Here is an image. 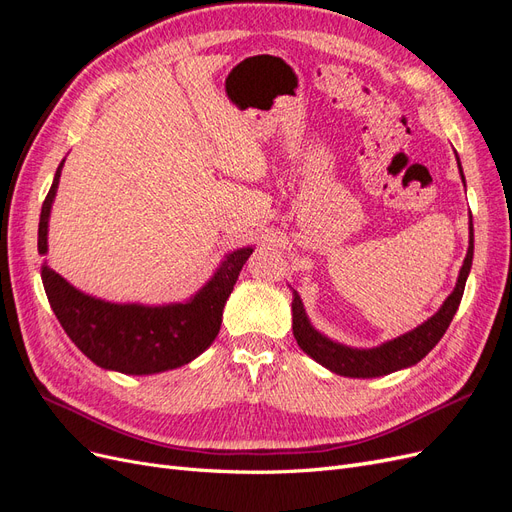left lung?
I'll use <instances>...</instances> for the list:
<instances>
[{
	"instance_id": "1",
	"label": "left lung",
	"mask_w": 512,
	"mask_h": 512,
	"mask_svg": "<svg viewBox=\"0 0 512 512\" xmlns=\"http://www.w3.org/2000/svg\"><path fill=\"white\" fill-rule=\"evenodd\" d=\"M459 170H461V164H459ZM461 179H463V173H461ZM463 185H466V181H463ZM472 256H474V232H472V220H470V247H468L466 260H463L459 280L455 290L451 292V297L444 301V305L440 307V312L436 316H431L427 322L421 324V327H416L414 331L393 339V342H386L371 350H356V348H346L342 344L331 342V339L320 335L312 324H309L297 292H294V301H292L294 339H297V344L303 352H307L314 361L335 371L339 376L376 378V376L391 374V371H397V369L410 367L421 361L425 354H429V350L436 346L442 339V335L446 333L448 324H451L457 307L461 303L463 288H466V280L472 267Z\"/></svg>"
}]
</instances>
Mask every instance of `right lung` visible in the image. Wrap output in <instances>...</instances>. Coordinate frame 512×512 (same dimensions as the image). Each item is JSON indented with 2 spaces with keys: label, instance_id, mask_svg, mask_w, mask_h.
I'll return each instance as SVG.
<instances>
[{
  "label": "right lung",
  "instance_id": "obj_1",
  "mask_svg": "<svg viewBox=\"0 0 512 512\" xmlns=\"http://www.w3.org/2000/svg\"><path fill=\"white\" fill-rule=\"evenodd\" d=\"M61 166L64 162L57 168L40 211V254H46V228ZM250 254L252 247L228 254L218 273L192 301L164 307L115 305L87 297L46 262L42 265V284L59 324L87 359L121 374L145 376L190 363L213 344L220 333L224 303Z\"/></svg>",
  "mask_w": 512,
  "mask_h": 512
}]
</instances>
